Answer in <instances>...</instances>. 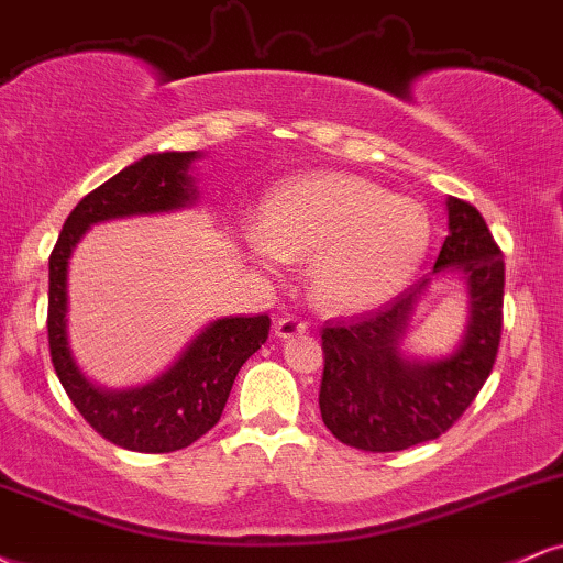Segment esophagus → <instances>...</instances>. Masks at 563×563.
I'll return each instance as SVG.
<instances>
[{
	"mask_svg": "<svg viewBox=\"0 0 563 563\" xmlns=\"http://www.w3.org/2000/svg\"><path fill=\"white\" fill-rule=\"evenodd\" d=\"M274 331L279 339L305 334V331H308V321H302V318H297V316H284L274 323Z\"/></svg>",
	"mask_w": 563,
	"mask_h": 563,
	"instance_id": "obj_1",
	"label": "esophagus"
}]
</instances>
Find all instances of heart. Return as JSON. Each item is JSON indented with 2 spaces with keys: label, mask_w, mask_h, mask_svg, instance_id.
Returning a JSON list of instances; mask_svg holds the SVG:
<instances>
[{
  "label": "heart",
  "mask_w": 563,
  "mask_h": 563,
  "mask_svg": "<svg viewBox=\"0 0 563 563\" xmlns=\"http://www.w3.org/2000/svg\"><path fill=\"white\" fill-rule=\"evenodd\" d=\"M430 242L428 211L350 175H313L276 187L250 227L255 261L276 268L310 258V289L325 308L357 310L397 295Z\"/></svg>",
  "instance_id": "1"
}]
</instances>
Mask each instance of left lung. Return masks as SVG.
<instances>
[{"instance_id": "left-lung-1", "label": "left lung", "mask_w": 563, "mask_h": 563, "mask_svg": "<svg viewBox=\"0 0 563 563\" xmlns=\"http://www.w3.org/2000/svg\"><path fill=\"white\" fill-rule=\"evenodd\" d=\"M449 238L439 271H460L470 292V329L441 363H407L397 344L430 279L365 313L323 325V378L318 405L325 428L346 446L384 454L433 441L473 405L504 329V255L475 206L449 198Z\"/></svg>"}]
</instances>
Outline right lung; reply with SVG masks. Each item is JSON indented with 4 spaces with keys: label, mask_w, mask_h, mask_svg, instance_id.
I'll return each instance as SVG.
<instances>
[{
    "label": "right lung",
    "mask_w": 563,
    "mask_h": 563,
    "mask_svg": "<svg viewBox=\"0 0 563 563\" xmlns=\"http://www.w3.org/2000/svg\"><path fill=\"white\" fill-rule=\"evenodd\" d=\"M196 151L154 154L90 190L73 208L48 255V352L69 401L101 439L114 446L169 454L217 426L234 378L250 355L268 339L271 318H221L211 323L175 367L154 384L133 391L109 394L90 386L73 363L67 346V261L90 224L130 213L172 211L196 198L187 166Z\"/></svg>",
    "instance_id": "1"
}]
</instances>
